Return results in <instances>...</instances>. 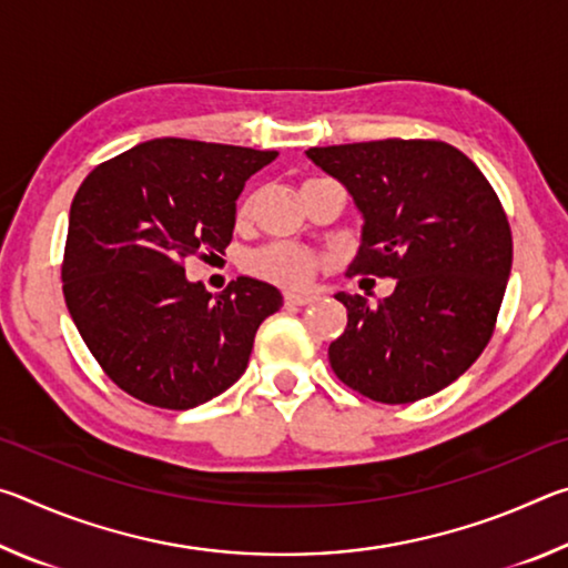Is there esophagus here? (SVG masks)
<instances>
[{"label":"esophagus","mask_w":568,"mask_h":568,"mask_svg":"<svg viewBox=\"0 0 568 568\" xmlns=\"http://www.w3.org/2000/svg\"><path fill=\"white\" fill-rule=\"evenodd\" d=\"M318 301V295L311 291H287L285 293V305H311Z\"/></svg>","instance_id":"34e87169"}]
</instances>
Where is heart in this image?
Wrapping results in <instances>:
<instances>
[{"mask_svg":"<svg viewBox=\"0 0 568 568\" xmlns=\"http://www.w3.org/2000/svg\"><path fill=\"white\" fill-rule=\"evenodd\" d=\"M240 213H247V205H243ZM247 267L250 273L263 277V281L297 287L305 285L318 271V257L301 245L273 243L250 255Z\"/></svg>","mask_w":568,"mask_h":568,"instance_id":"heart-1","label":"heart"}]
</instances>
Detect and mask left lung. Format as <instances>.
<instances>
[{"instance_id":"left-lung-1","label":"left lung","mask_w":568,"mask_h":568,"mask_svg":"<svg viewBox=\"0 0 568 568\" xmlns=\"http://www.w3.org/2000/svg\"><path fill=\"white\" fill-rule=\"evenodd\" d=\"M363 217L348 275L396 277L371 305L338 293L348 325L328 348L345 386L381 403L434 396L470 368L511 275V227L494 187L438 140H376L305 152Z\"/></svg>"}]
</instances>
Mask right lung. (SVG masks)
I'll return each instance as SVG.
<instances>
[{
	"mask_svg": "<svg viewBox=\"0 0 568 568\" xmlns=\"http://www.w3.org/2000/svg\"><path fill=\"white\" fill-rule=\"evenodd\" d=\"M277 158L217 142L160 138L94 168L77 190L62 291L102 371L142 403L187 410L243 376L275 285L237 277L217 297L187 257L225 253L235 200Z\"/></svg>",
	"mask_w": 568,
	"mask_h": 568,
	"instance_id": "1",
	"label": "right lung"
}]
</instances>
